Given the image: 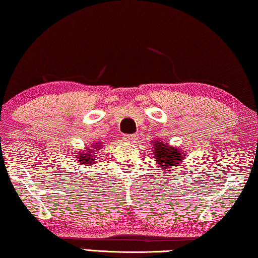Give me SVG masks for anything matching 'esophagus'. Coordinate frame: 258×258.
<instances>
[{"instance_id": "34e87169", "label": "esophagus", "mask_w": 258, "mask_h": 258, "mask_svg": "<svg viewBox=\"0 0 258 258\" xmlns=\"http://www.w3.org/2000/svg\"><path fill=\"white\" fill-rule=\"evenodd\" d=\"M135 138H136L135 135H125V136L123 137V141L128 142V143H133L135 141Z\"/></svg>"}]
</instances>
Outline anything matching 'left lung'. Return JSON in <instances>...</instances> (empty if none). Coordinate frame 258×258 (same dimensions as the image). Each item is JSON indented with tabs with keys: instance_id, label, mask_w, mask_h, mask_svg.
<instances>
[{
	"instance_id": "left-lung-1",
	"label": "left lung",
	"mask_w": 258,
	"mask_h": 258,
	"mask_svg": "<svg viewBox=\"0 0 258 258\" xmlns=\"http://www.w3.org/2000/svg\"><path fill=\"white\" fill-rule=\"evenodd\" d=\"M151 144L153 145L152 151H153L155 161L161 166L162 171L175 168L178 164H183L181 162H183L185 155L180 150L170 147L168 145V143L164 144L161 141H155Z\"/></svg>"
}]
</instances>
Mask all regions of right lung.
<instances>
[{
  "instance_id": "right-lung-1",
  "label": "right lung",
  "mask_w": 258,
  "mask_h": 258,
  "mask_svg": "<svg viewBox=\"0 0 258 258\" xmlns=\"http://www.w3.org/2000/svg\"><path fill=\"white\" fill-rule=\"evenodd\" d=\"M101 144V143H100ZM99 143H94V145L91 147H87V151L79 152L77 155L78 162L82 163V166H86V164H90L95 162V157H96V151L100 149ZM97 158V157H96Z\"/></svg>"
}]
</instances>
